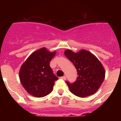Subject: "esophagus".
Instances as JSON below:
<instances>
[{
  "instance_id": "esophagus-1",
  "label": "esophagus",
  "mask_w": 121,
  "mask_h": 121,
  "mask_svg": "<svg viewBox=\"0 0 121 121\" xmlns=\"http://www.w3.org/2000/svg\"><path fill=\"white\" fill-rule=\"evenodd\" d=\"M60 78H61V79H62L63 80H66V76H64L60 77Z\"/></svg>"
}]
</instances>
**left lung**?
<instances>
[{"label":"left lung","mask_w":121,"mask_h":121,"mask_svg":"<svg viewBox=\"0 0 121 121\" xmlns=\"http://www.w3.org/2000/svg\"><path fill=\"white\" fill-rule=\"evenodd\" d=\"M65 55L76 67L78 76L75 82L66 81L70 91L77 96L85 98L99 89L105 78V70L99 60L89 51L82 50L78 53L70 50Z\"/></svg>","instance_id":"8db88e82"}]
</instances>
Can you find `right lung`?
Returning <instances> with one entry per match:
<instances>
[{
    "instance_id": "right-lung-1",
    "label": "right lung",
    "mask_w": 121,
    "mask_h": 121,
    "mask_svg": "<svg viewBox=\"0 0 121 121\" xmlns=\"http://www.w3.org/2000/svg\"><path fill=\"white\" fill-rule=\"evenodd\" d=\"M55 54L43 48L31 54L22 65L19 78L30 95L41 98L52 91L54 82L58 79L50 66Z\"/></svg>"
}]
</instances>
